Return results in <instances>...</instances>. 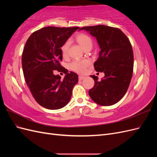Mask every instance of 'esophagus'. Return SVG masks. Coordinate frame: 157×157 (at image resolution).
Wrapping results in <instances>:
<instances>
[{"label": "esophagus", "mask_w": 157, "mask_h": 157, "mask_svg": "<svg viewBox=\"0 0 157 157\" xmlns=\"http://www.w3.org/2000/svg\"><path fill=\"white\" fill-rule=\"evenodd\" d=\"M84 78H85V77H84V76H81V75H79L78 76V79L80 80H83Z\"/></svg>", "instance_id": "34e87169"}]
</instances>
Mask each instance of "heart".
Here are the masks:
<instances>
[{"label":"heart","instance_id":"1","mask_svg":"<svg viewBox=\"0 0 157 157\" xmlns=\"http://www.w3.org/2000/svg\"><path fill=\"white\" fill-rule=\"evenodd\" d=\"M75 40L82 46L84 50H90L93 46V40L89 35L84 33H80L75 37ZM71 41L66 40L61 47V54L63 57H67L70 46ZM91 64L89 59H75L70 64V67L73 71L78 73H83L86 71V68Z\"/></svg>","mask_w":157,"mask_h":157}]
</instances>
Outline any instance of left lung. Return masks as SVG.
Segmentation results:
<instances>
[{
  "instance_id": "left-lung-1",
  "label": "left lung",
  "mask_w": 157,
  "mask_h": 157,
  "mask_svg": "<svg viewBox=\"0 0 157 157\" xmlns=\"http://www.w3.org/2000/svg\"><path fill=\"white\" fill-rule=\"evenodd\" d=\"M80 30H86L96 38L101 50L94 69L105 73L101 80L90 75L95 83L88 92L90 96L98 105H114L124 97L132 79L134 54L130 42L115 27L99 25L83 27Z\"/></svg>"
}]
</instances>
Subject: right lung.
<instances>
[{
    "mask_svg": "<svg viewBox=\"0 0 157 157\" xmlns=\"http://www.w3.org/2000/svg\"><path fill=\"white\" fill-rule=\"evenodd\" d=\"M74 27H46L33 33L23 51L21 63L26 83L36 101L44 108L55 110L69 103L78 75L67 73L61 65V47L73 33ZM67 73L63 79L53 71Z\"/></svg>",
    "mask_w": 157,
    "mask_h": 157,
    "instance_id": "add662e5",
    "label": "right lung"
}]
</instances>
